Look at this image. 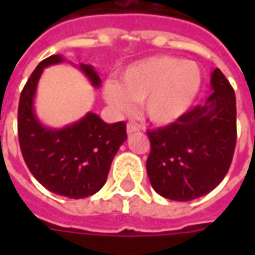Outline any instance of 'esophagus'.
<instances>
[{"label": "esophagus", "mask_w": 255, "mask_h": 255, "mask_svg": "<svg viewBox=\"0 0 255 255\" xmlns=\"http://www.w3.org/2000/svg\"><path fill=\"white\" fill-rule=\"evenodd\" d=\"M139 129H140V127H139L136 123H128L127 124V132L128 133L136 132V131H139Z\"/></svg>", "instance_id": "1"}]
</instances>
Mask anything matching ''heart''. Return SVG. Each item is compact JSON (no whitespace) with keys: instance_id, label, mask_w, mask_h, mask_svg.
Here are the masks:
<instances>
[{"instance_id":"1","label":"heart","mask_w":255,"mask_h":255,"mask_svg":"<svg viewBox=\"0 0 255 255\" xmlns=\"http://www.w3.org/2000/svg\"><path fill=\"white\" fill-rule=\"evenodd\" d=\"M202 84L197 64L171 56H154L128 65L120 75V83L108 80L104 98L117 111L127 112L132 101L142 102V111L150 122L171 124L187 113Z\"/></svg>"}]
</instances>
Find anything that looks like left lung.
<instances>
[{"mask_svg": "<svg viewBox=\"0 0 255 255\" xmlns=\"http://www.w3.org/2000/svg\"><path fill=\"white\" fill-rule=\"evenodd\" d=\"M213 91L202 105L165 127L147 131L146 162L151 187L172 201H191L219 186L230 169L236 144L235 91L216 68Z\"/></svg>", "mask_w": 255, "mask_h": 255, "instance_id": "left-lung-1", "label": "left lung"}]
</instances>
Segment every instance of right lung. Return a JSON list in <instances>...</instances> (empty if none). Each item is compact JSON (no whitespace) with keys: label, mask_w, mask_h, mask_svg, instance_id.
I'll return each mask as SVG.
<instances>
[{"label":"right lung","mask_w":255,"mask_h":255,"mask_svg":"<svg viewBox=\"0 0 255 255\" xmlns=\"http://www.w3.org/2000/svg\"><path fill=\"white\" fill-rule=\"evenodd\" d=\"M63 61L60 54L50 56L31 73L20 94L17 132L23 158L36 180L54 194L79 199L98 192L105 184L127 131L124 122L108 124L91 112L64 128L46 127L38 120L34 98L43 68ZM79 68L94 87H100L94 68L86 64Z\"/></svg>","instance_id":"right-lung-1"}]
</instances>
